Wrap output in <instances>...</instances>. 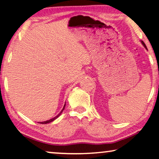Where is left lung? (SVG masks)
I'll return each mask as SVG.
<instances>
[{"instance_id": "left-lung-1", "label": "left lung", "mask_w": 159, "mask_h": 159, "mask_svg": "<svg viewBox=\"0 0 159 159\" xmlns=\"http://www.w3.org/2000/svg\"><path fill=\"white\" fill-rule=\"evenodd\" d=\"M142 44L143 45V46H144V47L146 48V49H147V46H146V44H144V42H143V41H142Z\"/></svg>"}]
</instances>
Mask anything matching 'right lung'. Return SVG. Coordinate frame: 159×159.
Instances as JSON below:
<instances>
[{
    "mask_svg": "<svg viewBox=\"0 0 159 159\" xmlns=\"http://www.w3.org/2000/svg\"><path fill=\"white\" fill-rule=\"evenodd\" d=\"M64 107H65V105H64V107H63V109H62V110L61 112H60V113L58 115H57L56 117H54V118H52V119H51V120H47V121H45V122H39V123H41V124H47V123H49V122H53V121H54V120H56L57 118L58 117H59V115L61 114V112H63V110H64Z\"/></svg>",
    "mask_w": 159,
    "mask_h": 159,
    "instance_id": "obj_1",
    "label": "right lung"
}]
</instances>
